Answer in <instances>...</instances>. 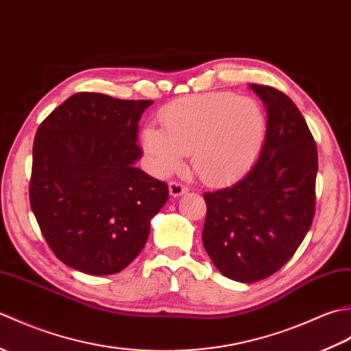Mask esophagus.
<instances>
[{
    "instance_id": "34e87169",
    "label": "esophagus",
    "mask_w": 351,
    "mask_h": 351,
    "mask_svg": "<svg viewBox=\"0 0 351 351\" xmlns=\"http://www.w3.org/2000/svg\"><path fill=\"white\" fill-rule=\"evenodd\" d=\"M187 191H189V187H185V185H182L181 182L171 181L169 184V193H170L171 197H180V196L185 195Z\"/></svg>"
}]
</instances>
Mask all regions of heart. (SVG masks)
<instances>
[{
	"mask_svg": "<svg viewBox=\"0 0 351 351\" xmlns=\"http://www.w3.org/2000/svg\"><path fill=\"white\" fill-rule=\"evenodd\" d=\"M161 128L147 125L141 145L154 170L169 175L191 155L193 169L208 184H226L247 171L263 151L267 117L259 104L217 92L184 98L160 113Z\"/></svg>",
	"mask_w": 351,
	"mask_h": 351,
	"instance_id": "obj_1",
	"label": "heart"
}]
</instances>
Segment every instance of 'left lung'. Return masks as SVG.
<instances>
[{
	"label": "left lung",
	"mask_w": 351,
	"mask_h": 351,
	"mask_svg": "<svg viewBox=\"0 0 351 351\" xmlns=\"http://www.w3.org/2000/svg\"><path fill=\"white\" fill-rule=\"evenodd\" d=\"M267 108V136L249 173L205 193L204 247L226 278L252 283L285 265L315 214L318 154L295 104L273 87L250 84Z\"/></svg>",
	"instance_id": "left-lung-1"
}]
</instances>
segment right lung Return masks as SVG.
I'll use <instances>...</instances> for the list:
<instances>
[{"mask_svg": "<svg viewBox=\"0 0 351 351\" xmlns=\"http://www.w3.org/2000/svg\"><path fill=\"white\" fill-rule=\"evenodd\" d=\"M149 106L77 93L36 132L29 205L54 255L78 271H122L167 202L166 182L136 167L138 121Z\"/></svg>", "mask_w": 351, "mask_h": 351, "instance_id": "add662e5", "label": "right lung"}]
</instances>
